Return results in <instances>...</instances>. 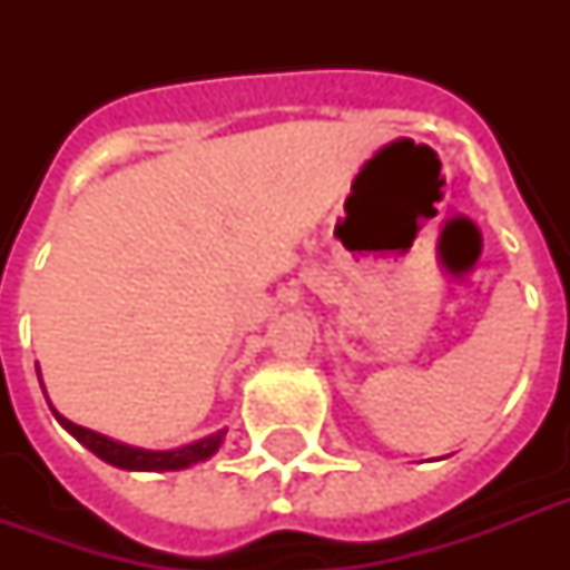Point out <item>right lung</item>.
<instances>
[{"label":"right lung","instance_id":"1","mask_svg":"<svg viewBox=\"0 0 570 570\" xmlns=\"http://www.w3.org/2000/svg\"><path fill=\"white\" fill-rule=\"evenodd\" d=\"M40 387H43V381H40ZM52 414H56L58 423L65 425L67 432L73 434L76 441L82 443V446H88V450H91L97 459H102L106 464H111V468L145 470V473L186 470V468H191V464H197V461L213 459L215 452H218V446L224 443V434H227V429H222V432L209 434V438H200V441H195V443H186V446H177V450H141V446H129V443H120V441H115V438H106V434L94 432V429H85V425L70 423L67 416L58 414L56 407H52Z\"/></svg>","mask_w":570,"mask_h":570}]
</instances>
